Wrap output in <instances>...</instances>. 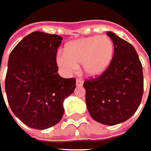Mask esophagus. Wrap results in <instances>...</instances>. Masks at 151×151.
I'll use <instances>...</instances> for the list:
<instances>
[{"label": "esophagus", "mask_w": 151, "mask_h": 151, "mask_svg": "<svg viewBox=\"0 0 151 151\" xmlns=\"http://www.w3.org/2000/svg\"><path fill=\"white\" fill-rule=\"evenodd\" d=\"M76 85H77V86H81L83 85V80L81 78H78L76 80Z\"/></svg>", "instance_id": "1"}]
</instances>
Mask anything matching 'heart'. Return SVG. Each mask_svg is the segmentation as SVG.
<instances>
[{
  "label": "heart",
  "mask_w": 151,
  "mask_h": 151,
  "mask_svg": "<svg viewBox=\"0 0 151 151\" xmlns=\"http://www.w3.org/2000/svg\"><path fill=\"white\" fill-rule=\"evenodd\" d=\"M114 50V44L107 37L79 38L65 45L64 53L57 56V63L65 73H73L78 65H81L86 75L95 77L109 66Z\"/></svg>",
  "instance_id": "1"
}]
</instances>
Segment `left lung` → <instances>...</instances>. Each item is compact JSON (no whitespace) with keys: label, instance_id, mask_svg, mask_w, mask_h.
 Wrapping results in <instances>:
<instances>
[{"label":"left lung","instance_id":"obj_1","mask_svg":"<svg viewBox=\"0 0 151 151\" xmlns=\"http://www.w3.org/2000/svg\"><path fill=\"white\" fill-rule=\"evenodd\" d=\"M114 50L111 64L100 76L86 79V103L96 122L116 125L136 112L143 94L142 66L135 48L113 32H106Z\"/></svg>","mask_w":151,"mask_h":151}]
</instances>
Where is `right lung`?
<instances>
[{"instance_id": "1", "label": "right lung", "mask_w": 151, "mask_h": 151, "mask_svg": "<svg viewBox=\"0 0 151 151\" xmlns=\"http://www.w3.org/2000/svg\"><path fill=\"white\" fill-rule=\"evenodd\" d=\"M62 40L58 35L35 31L9 55L5 78L8 102L29 128L45 129L59 122L64 100L75 89L74 78H64L58 73L57 52Z\"/></svg>"}]
</instances>
